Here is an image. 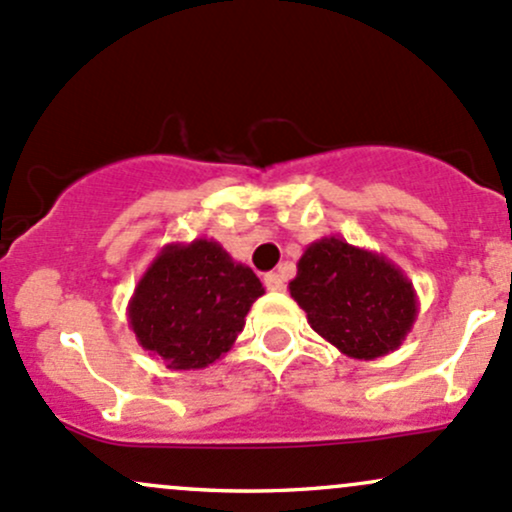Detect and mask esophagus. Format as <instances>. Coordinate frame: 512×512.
Segmentation results:
<instances>
[{"label": "esophagus", "instance_id": "esophagus-1", "mask_svg": "<svg viewBox=\"0 0 512 512\" xmlns=\"http://www.w3.org/2000/svg\"><path fill=\"white\" fill-rule=\"evenodd\" d=\"M263 285H266L268 290H283L285 288L283 278H280L278 273H266V276H263Z\"/></svg>", "mask_w": 512, "mask_h": 512}]
</instances>
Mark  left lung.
Wrapping results in <instances>:
<instances>
[{"label":"left lung","mask_w":512,"mask_h":512,"mask_svg":"<svg viewBox=\"0 0 512 512\" xmlns=\"http://www.w3.org/2000/svg\"><path fill=\"white\" fill-rule=\"evenodd\" d=\"M288 288L310 327L361 361L398 349L420 310L412 280L393 261L339 236H322L302 251Z\"/></svg>","instance_id":"obj_1"}]
</instances>
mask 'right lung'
Segmentation results:
<instances>
[{
	"mask_svg": "<svg viewBox=\"0 0 512 512\" xmlns=\"http://www.w3.org/2000/svg\"><path fill=\"white\" fill-rule=\"evenodd\" d=\"M263 293L256 273L219 241H173L139 278L126 317L148 354L173 371H195L232 349Z\"/></svg>",
	"mask_w": 512,
	"mask_h": 512,
	"instance_id": "right-lung-1",
	"label": "right lung"
}]
</instances>
